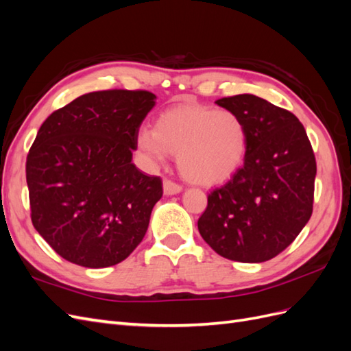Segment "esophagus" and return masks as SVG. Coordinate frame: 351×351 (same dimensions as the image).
Returning <instances> with one entry per match:
<instances>
[{
    "label": "esophagus",
    "mask_w": 351,
    "mask_h": 351,
    "mask_svg": "<svg viewBox=\"0 0 351 351\" xmlns=\"http://www.w3.org/2000/svg\"><path fill=\"white\" fill-rule=\"evenodd\" d=\"M162 189H164V195H167V196L177 195V193H180V192H182V190H183L182 186L174 183V182H171V180H164Z\"/></svg>",
    "instance_id": "34e87169"
}]
</instances>
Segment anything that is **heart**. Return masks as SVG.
Returning a JSON list of instances; mask_svg holds the SVG:
<instances>
[{"label": "heart", "instance_id": "1", "mask_svg": "<svg viewBox=\"0 0 351 351\" xmlns=\"http://www.w3.org/2000/svg\"><path fill=\"white\" fill-rule=\"evenodd\" d=\"M247 129L230 110L178 105L158 117L155 129L142 125L136 147L149 164L177 154V165L189 182L217 186L241 168L247 154Z\"/></svg>", "mask_w": 351, "mask_h": 351}]
</instances>
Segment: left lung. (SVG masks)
<instances>
[{"label": "left lung", "instance_id": "obj_1", "mask_svg": "<svg viewBox=\"0 0 351 351\" xmlns=\"http://www.w3.org/2000/svg\"><path fill=\"white\" fill-rule=\"evenodd\" d=\"M247 129L244 164L208 196L202 239L222 258L259 263L277 256L307 224L316 161L303 124L290 111L250 93L218 99Z\"/></svg>", "mask_w": 351, "mask_h": 351}]
</instances>
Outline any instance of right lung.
I'll return each instance as SVG.
<instances>
[{"label": "right lung", "instance_id": "add662e5", "mask_svg": "<svg viewBox=\"0 0 351 351\" xmlns=\"http://www.w3.org/2000/svg\"><path fill=\"white\" fill-rule=\"evenodd\" d=\"M155 101L146 90L90 92L40 125L26 161L30 217L61 258L107 268L143 240L162 183L132 159Z\"/></svg>", "mask_w": 351, "mask_h": 351}]
</instances>
